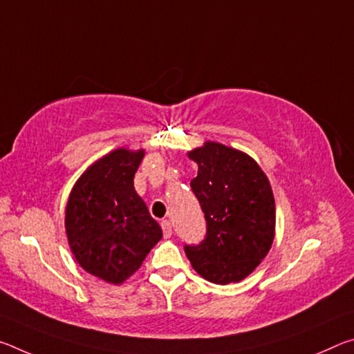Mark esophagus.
Instances as JSON below:
<instances>
[{
    "label": "esophagus",
    "instance_id": "1",
    "mask_svg": "<svg viewBox=\"0 0 354 354\" xmlns=\"http://www.w3.org/2000/svg\"><path fill=\"white\" fill-rule=\"evenodd\" d=\"M160 227H162L164 237H170L171 236V223L169 220H162L160 221Z\"/></svg>",
    "mask_w": 354,
    "mask_h": 354
}]
</instances>
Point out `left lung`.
Returning <instances> with one entry per match:
<instances>
[{
    "mask_svg": "<svg viewBox=\"0 0 354 354\" xmlns=\"http://www.w3.org/2000/svg\"><path fill=\"white\" fill-rule=\"evenodd\" d=\"M189 158L198 164L190 187L205 212L206 236L198 245H184L185 256L211 283H237L259 266L272 247L270 183L250 156L221 143L207 142Z\"/></svg>",
    "mask_w": 354,
    "mask_h": 354,
    "instance_id": "8db88e82",
    "label": "left lung"
}]
</instances>
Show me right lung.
<instances>
[{
    "label": "right lung",
    "mask_w": 354,
    "mask_h": 354,
    "mask_svg": "<svg viewBox=\"0 0 354 354\" xmlns=\"http://www.w3.org/2000/svg\"><path fill=\"white\" fill-rule=\"evenodd\" d=\"M143 151L115 149L77 179L65 211L71 251L84 270L120 284L142 266L162 230L134 190Z\"/></svg>",
    "instance_id": "add662e5"
}]
</instances>
